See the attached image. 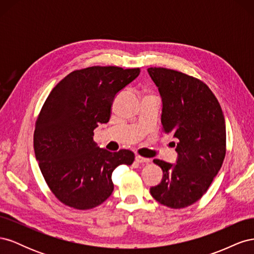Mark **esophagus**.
<instances>
[{
  "label": "esophagus",
  "instance_id": "esophagus-1",
  "mask_svg": "<svg viewBox=\"0 0 254 254\" xmlns=\"http://www.w3.org/2000/svg\"><path fill=\"white\" fill-rule=\"evenodd\" d=\"M135 161H136L137 163H149V162H150L149 159L141 157V156H136V157H135Z\"/></svg>",
  "mask_w": 254,
  "mask_h": 254
}]
</instances>
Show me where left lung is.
Instances as JSON below:
<instances>
[{"label": "left lung", "mask_w": 254, "mask_h": 254, "mask_svg": "<svg viewBox=\"0 0 254 254\" xmlns=\"http://www.w3.org/2000/svg\"><path fill=\"white\" fill-rule=\"evenodd\" d=\"M147 71L162 97L163 131L178 140L176 164L153 160L162 168L163 178L150 188V194L161 204L182 209L205 194L224 162V113L203 81L171 68L149 67Z\"/></svg>", "instance_id": "8db88e82"}]
</instances>
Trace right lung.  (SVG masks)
I'll list each match as a JSON object with an SVG mask.
<instances>
[{"mask_svg": "<svg viewBox=\"0 0 254 254\" xmlns=\"http://www.w3.org/2000/svg\"><path fill=\"white\" fill-rule=\"evenodd\" d=\"M139 74V67L90 66L66 75L51 91L36 121L34 149L44 180L60 202L93 209L112 194L115 168L132 164V151L99 148L93 131L109 122L115 95Z\"/></svg>", "mask_w": 254, "mask_h": 254, "instance_id": "1", "label": "right lung"}]
</instances>
